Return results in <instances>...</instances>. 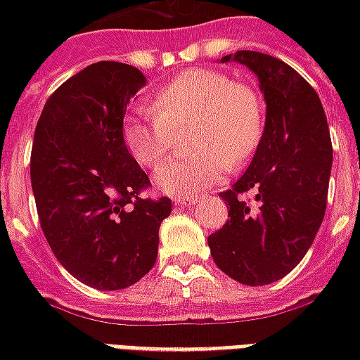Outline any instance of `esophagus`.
<instances>
[{
  "mask_svg": "<svg viewBox=\"0 0 360 360\" xmlns=\"http://www.w3.org/2000/svg\"><path fill=\"white\" fill-rule=\"evenodd\" d=\"M173 202L181 206V208H191V206H195L198 202V198L196 196H177V198H173Z\"/></svg>",
  "mask_w": 360,
  "mask_h": 360,
  "instance_id": "34e87169",
  "label": "esophagus"
}]
</instances>
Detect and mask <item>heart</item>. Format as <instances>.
<instances>
[{"label": "heart", "instance_id": "b5f03b06", "mask_svg": "<svg viewBox=\"0 0 360 360\" xmlns=\"http://www.w3.org/2000/svg\"><path fill=\"white\" fill-rule=\"evenodd\" d=\"M193 125L188 150L158 167L156 187L172 196H193L216 185L257 150L264 131V105L252 86L212 69L181 73L150 100V113H131L123 123L129 154L144 167L172 150L173 133Z\"/></svg>", "mask_w": 360, "mask_h": 360}]
</instances>
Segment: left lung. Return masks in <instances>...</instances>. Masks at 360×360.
Segmentation results:
<instances>
[{"instance_id":"left-lung-1","label":"left lung","mask_w":360,"mask_h":360,"mask_svg":"<svg viewBox=\"0 0 360 360\" xmlns=\"http://www.w3.org/2000/svg\"><path fill=\"white\" fill-rule=\"evenodd\" d=\"M258 77L266 123L252 162L221 193L229 219L208 237L219 270L243 285L278 281L307 255L324 219L332 139L316 90L281 59L241 50L221 58ZM257 193L255 204L244 193Z\"/></svg>"}]
</instances>
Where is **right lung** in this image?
Here are the masks:
<instances>
[{"label": "right lung", "instance_id": "1", "mask_svg": "<svg viewBox=\"0 0 360 360\" xmlns=\"http://www.w3.org/2000/svg\"><path fill=\"white\" fill-rule=\"evenodd\" d=\"M146 84L133 65L98 61L48 98L30 181L46 241L71 276L102 291L144 278L169 198H142L148 175L123 142L127 103Z\"/></svg>", "mask_w": 360, "mask_h": 360}]
</instances>
